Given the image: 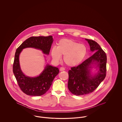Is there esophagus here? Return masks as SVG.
Listing matches in <instances>:
<instances>
[{
	"instance_id": "esophagus-1",
	"label": "esophagus",
	"mask_w": 122,
	"mask_h": 122,
	"mask_svg": "<svg viewBox=\"0 0 122 122\" xmlns=\"http://www.w3.org/2000/svg\"><path fill=\"white\" fill-rule=\"evenodd\" d=\"M60 71H64V70H65V68L64 67H60Z\"/></svg>"
}]
</instances>
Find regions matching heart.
Listing matches in <instances>:
<instances>
[{"instance_id": "obj_1", "label": "heart", "mask_w": 122, "mask_h": 122, "mask_svg": "<svg viewBox=\"0 0 122 122\" xmlns=\"http://www.w3.org/2000/svg\"><path fill=\"white\" fill-rule=\"evenodd\" d=\"M86 52L87 48L85 45L72 39L64 38L58 41L57 48H52L51 55L56 61L60 59L61 55L64 56L65 63L69 66H74L81 63Z\"/></svg>"}]
</instances>
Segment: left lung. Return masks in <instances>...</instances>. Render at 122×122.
<instances>
[{
    "instance_id": "1",
    "label": "left lung",
    "mask_w": 122,
    "mask_h": 122,
    "mask_svg": "<svg viewBox=\"0 0 122 122\" xmlns=\"http://www.w3.org/2000/svg\"><path fill=\"white\" fill-rule=\"evenodd\" d=\"M91 51L95 53L79 65L73 67L68 72V87L70 92L76 96L85 95L94 92L106 76L107 55L98 44L92 40L86 39ZM93 63L97 64L99 71L92 76L89 68Z\"/></svg>"
}]
</instances>
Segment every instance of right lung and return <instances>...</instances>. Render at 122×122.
I'll return each mask as SVG.
<instances>
[{"label":"right lung","mask_w":122,"mask_h":122,"mask_svg":"<svg viewBox=\"0 0 122 122\" xmlns=\"http://www.w3.org/2000/svg\"><path fill=\"white\" fill-rule=\"evenodd\" d=\"M53 42L52 36L29 37L19 46L15 53L13 71L18 85L24 93L29 96H40L49 89L55 76L59 73L58 68L47 65L40 76L30 78L24 75L19 64V55L22 49L33 47L40 49L46 54H49Z\"/></svg>","instance_id":"right-lung-1"}]
</instances>
